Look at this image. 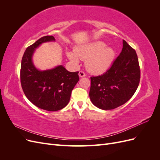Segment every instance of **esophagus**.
Here are the masks:
<instances>
[{"instance_id": "1", "label": "esophagus", "mask_w": 160, "mask_h": 160, "mask_svg": "<svg viewBox=\"0 0 160 160\" xmlns=\"http://www.w3.org/2000/svg\"><path fill=\"white\" fill-rule=\"evenodd\" d=\"M79 75L80 77H85V73L84 72V71H80L79 72Z\"/></svg>"}]
</instances>
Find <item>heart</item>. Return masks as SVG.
<instances>
[{"mask_svg": "<svg viewBox=\"0 0 160 160\" xmlns=\"http://www.w3.org/2000/svg\"><path fill=\"white\" fill-rule=\"evenodd\" d=\"M69 59L75 64L79 63V59L86 60V66L89 71L94 73H102L107 71L113 63L115 52L110 47H106L103 42L77 47L75 53H67Z\"/></svg>", "mask_w": 160, "mask_h": 160, "instance_id": "obj_1", "label": "heart"}]
</instances>
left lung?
Segmentation results:
<instances>
[{"label": "left lung", "mask_w": 160, "mask_h": 160, "mask_svg": "<svg viewBox=\"0 0 160 160\" xmlns=\"http://www.w3.org/2000/svg\"><path fill=\"white\" fill-rule=\"evenodd\" d=\"M140 81V68L136 52L123 40V48L110 68L103 75L91 77L89 98L97 108H117L129 101Z\"/></svg>", "instance_id": "obj_1"}]
</instances>
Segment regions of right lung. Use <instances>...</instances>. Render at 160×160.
Segmentation results:
<instances>
[{"instance_id": "obj_1", "label": "right lung", "mask_w": 160, "mask_h": 160, "mask_svg": "<svg viewBox=\"0 0 160 160\" xmlns=\"http://www.w3.org/2000/svg\"><path fill=\"white\" fill-rule=\"evenodd\" d=\"M54 41V37L45 36L28 47L21 67V83L25 96L38 108L49 111L60 110L68 104L72 90L79 80V71L69 72L62 65L46 71L34 66L32 56L36 48Z\"/></svg>"}]
</instances>
